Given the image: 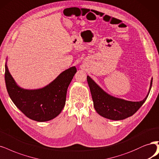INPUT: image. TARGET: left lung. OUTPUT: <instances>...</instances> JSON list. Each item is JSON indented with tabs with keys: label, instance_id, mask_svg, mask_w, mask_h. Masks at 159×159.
Returning a JSON list of instances; mask_svg holds the SVG:
<instances>
[{
	"label": "left lung",
	"instance_id": "8db88e82",
	"mask_svg": "<svg viewBox=\"0 0 159 159\" xmlns=\"http://www.w3.org/2000/svg\"><path fill=\"white\" fill-rule=\"evenodd\" d=\"M93 106L100 116L112 120H120L132 116L143 105L151 89L152 79L149 89L144 99L141 101H129L109 95L97 85L89 75L87 76Z\"/></svg>",
	"mask_w": 159,
	"mask_h": 159
}]
</instances>
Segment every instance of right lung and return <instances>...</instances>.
<instances>
[{"mask_svg": "<svg viewBox=\"0 0 159 159\" xmlns=\"http://www.w3.org/2000/svg\"><path fill=\"white\" fill-rule=\"evenodd\" d=\"M76 72L75 67L72 66L42 88L26 89L16 84L11 75L7 59L5 83L11 100L20 111L35 121L47 122L56 118L62 111L68 87Z\"/></svg>", "mask_w": 159, "mask_h": 159, "instance_id": "add662e5", "label": "right lung"}]
</instances>
